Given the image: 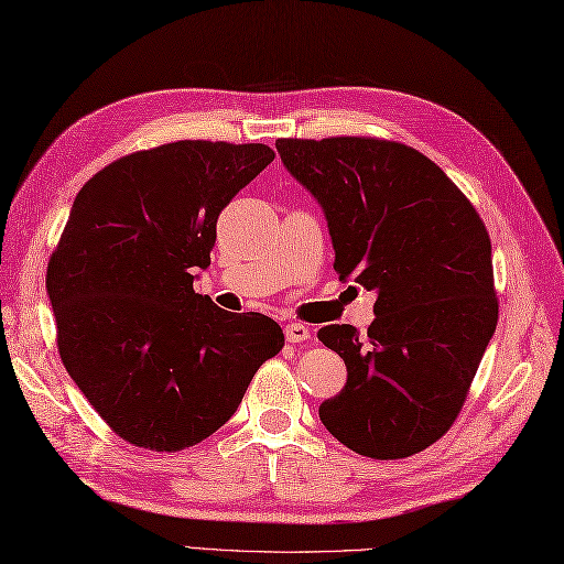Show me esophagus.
I'll return each instance as SVG.
<instances>
[{"label": "esophagus", "instance_id": "esophagus-1", "mask_svg": "<svg viewBox=\"0 0 564 564\" xmlns=\"http://www.w3.org/2000/svg\"><path fill=\"white\" fill-rule=\"evenodd\" d=\"M284 337L286 341H292V345H301V341L311 339V329L301 323H290L284 327Z\"/></svg>", "mask_w": 564, "mask_h": 564}]
</instances>
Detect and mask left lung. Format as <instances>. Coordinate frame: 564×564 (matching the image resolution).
<instances>
[{
  "mask_svg": "<svg viewBox=\"0 0 564 564\" xmlns=\"http://www.w3.org/2000/svg\"><path fill=\"white\" fill-rule=\"evenodd\" d=\"M274 145L323 205L339 280L378 294L366 339L351 325L318 333L349 370L345 390L321 404V421L356 455H416L459 416L498 325L484 219L404 143L329 135Z\"/></svg>",
  "mask_w": 564,
  "mask_h": 564,
  "instance_id": "left-lung-1",
  "label": "left lung"
}]
</instances>
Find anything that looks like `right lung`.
Here are the masks:
<instances>
[{"mask_svg":"<svg viewBox=\"0 0 564 564\" xmlns=\"http://www.w3.org/2000/svg\"><path fill=\"white\" fill-rule=\"evenodd\" d=\"M274 160L263 143L135 150L84 184L47 263L66 373L121 441L194 447L225 425L256 370L284 347L263 313L194 292L217 217Z\"/></svg>","mask_w":564,"mask_h":564,"instance_id":"obj_1","label":"right lung"}]
</instances>
